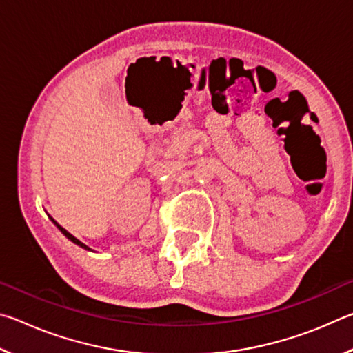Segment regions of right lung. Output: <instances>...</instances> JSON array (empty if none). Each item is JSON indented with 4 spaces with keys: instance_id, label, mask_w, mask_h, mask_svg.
<instances>
[{
    "instance_id": "obj_1",
    "label": "right lung",
    "mask_w": 353,
    "mask_h": 353,
    "mask_svg": "<svg viewBox=\"0 0 353 353\" xmlns=\"http://www.w3.org/2000/svg\"><path fill=\"white\" fill-rule=\"evenodd\" d=\"M59 229H61V230L63 232V234H65V235H67V236L70 238V240H71V241H73V243H76V244H79V246H82V248H87V246H85V244H83V243H81L79 240H77V238H74L73 235H71V234H70V232H67V230H65L62 225H59Z\"/></svg>"
}]
</instances>
